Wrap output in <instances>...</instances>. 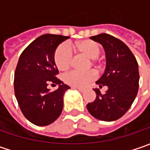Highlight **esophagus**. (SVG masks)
Listing matches in <instances>:
<instances>
[{"label": "esophagus", "mask_w": 150, "mask_h": 150, "mask_svg": "<svg viewBox=\"0 0 150 150\" xmlns=\"http://www.w3.org/2000/svg\"><path fill=\"white\" fill-rule=\"evenodd\" d=\"M72 88H73V89L78 90V91H80V92H82V93H83L84 91H85L83 88H77V87H72Z\"/></svg>", "instance_id": "esophagus-1"}]
</instances>
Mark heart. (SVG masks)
I'll return each instance as SVG.
<instances>
[{
    "instance_id": "obj_1",
    "label": "heart",
    "mask_w": 150,
    "mask_h": 150,
    "mask_svg": "<svg viewBox=\"0 0 150 150\" xmlns=\"http://www.w3.org/2000/svg\"><path fill=\"white\" fill-rule=\"evenodd\" d=\"M76 47L80 52L93 59V62H95L96 58L100 55L102 51L100 45L91 40H85L78 42L76 44ZM53 58L56 66L60 71L67 70L72 65L73 60L72 47L67 42L58 45L55 50ZM96 78L97 73L93 70L86 72L72 70L64 75V81L72 87L85 88Z\"/></svg>"
}]
</instances>
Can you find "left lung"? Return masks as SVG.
<instances>
[{
  "instance_id": "1",
  "label": "left lung",
  "mask_w": 150,
  "mask_h": 150,
  "mask_svg": "<svg viewBox=\"0 0 150 150\" xmlns=\"http://www.w3.org/2000/svg\"><path fill=\"white\" fill-rule=\"evenodd\" d=\"M106 52V69L96 83L107 86L102 94L94 88L96 99L87 104L92 116L102 121H114L124 116L135 99L139 90V73L135 57L125 44L107 33L91 37Z\"/></svg>"
}]
</instances>
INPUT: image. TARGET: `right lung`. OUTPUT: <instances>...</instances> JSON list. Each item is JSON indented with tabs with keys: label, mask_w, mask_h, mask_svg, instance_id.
Listing matches in <instances>:
<instances>
[{
	"label": "right lung",
	"mask_w": 150,
	"mask_h": 150,
	"mask_svg": "<svg viewBox=\"0 0 150 150\" xmlns=\"http://www.w3.org/2000/svg\"><path fill=\"white\" fill-rule=\"evenodd\" d=\"M68 38L42 35L26 47L18 60L14 75L15 95L23 115L35 125H48L62 113L63 95L70 87L57 78L59 72L53 56L57 46ZM51 82L59 88L50 91L47 85Z\"/></svg>",
	"instance_id": "obj_1"
}]
</instances>
